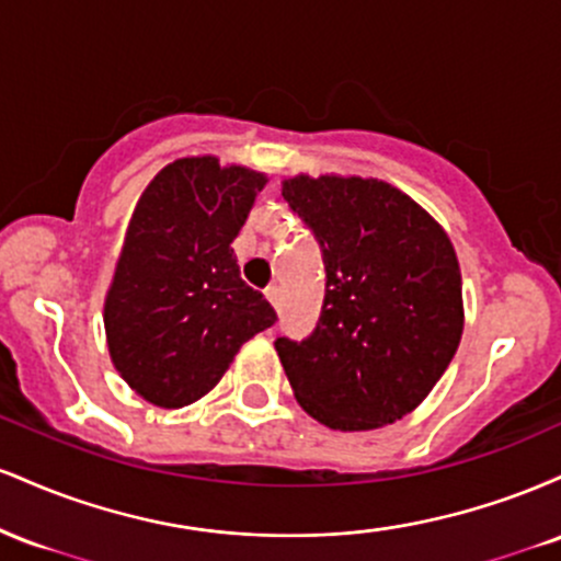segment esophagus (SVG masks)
Here are the masks:
<instances>
[{"instance_id":"34e87169","label":"esophagus","mask_w":561,"mask_h":561,"mask_svg":"<svg viewBox=\"0 0 561 561\" xmlns=\"http://www.w3.org/2000/svg\"><path fill=\"white\" fill-rule=\"evenodd\" d=\"M266 300L272 302V306L276 308V311H279V289H276V287H268V289H266Z\"/></svg>"}]
</instances>
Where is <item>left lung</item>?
Wrapping results in <instances>:
<instances>
[{
  "mask_svg": "<svg viewBox=\"0 0 561 561\" xmlns=\"http://www.w3.org/2000/svg\"><path fill=\"white\" fill-rule=\"evenodd\" d=\"M282 195L317 237L327 272L311 337L274 343L295 398L340 433L403 420L448 369L465 332L446 229L379 179L298 173L282 182Z\"/></svg>",
  "mask_w": 561,
  "mask_h": 561,
  "instance_id": "1",
  "label": "left lung"
}]
</instances>
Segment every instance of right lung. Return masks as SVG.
Instances as JSON below:
<instances>
[{"label":"right lung","instance_id":"right-lung-1","mask_svg":"<svg viewBox=\"0 0 561 561\" xmlns=\"http://www.w3.org/2000/svg\"><path fill=\"white\" fill-rule=\"evenodd\" d=\"M261 171L179 158L141 192L105 295L111 362L147 403L182 409L210 392L274 308L240 279V234Z\"/></svg>","mask_w":561,"mask_h":561}]
</instances>
